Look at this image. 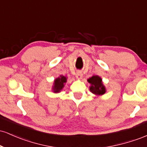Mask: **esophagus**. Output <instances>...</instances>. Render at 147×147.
<instances>
[{"instance_id":"esophagus-1","label":"esophagus","mask_w":147,"mask_h":147,"mask_svg":"<svg viewBox=\"0 0 147 147\" xmlns=\"http://www.w3.org/2000/svg\"><path fill=\"white\" fill-rule=\"evenodd\" d=\"M82 77H83V74H82V72L81 71H77V74H76V77H77V79H81L82 78Z\"/></svg>"}]
</instances>
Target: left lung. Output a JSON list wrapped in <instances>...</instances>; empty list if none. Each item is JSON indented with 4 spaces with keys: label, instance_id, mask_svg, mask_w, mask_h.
<instances>
[{
    "label": "left lung",
    "instance_id": "8db88e82",
    "mask_svg": "<svg viewBox=\"0 0 147 147\" xmlns=\"http://www.w3.org/2000/svg\"><path fill=\"white\" fill-rule=\"evenodd\" d=\"M88 82L91 84L90 90L93 94L102 95L105 93L106 89L102 82V79L98 76H92L88 79Z\"/></svg>",
    "mask_w": 147,
    "mask_h": 147
}]
</instances>
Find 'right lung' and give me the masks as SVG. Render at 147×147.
Returning <instances> with one entry per match:
<instances>
[{
	"mask_svg": "<svg viewBox=\"0 0 147 147\" xmlns=\"http://www.w3.org/2000/svg\"><path fill=\"white\" fill-rule=\"evenodd\" d=\"M66 77L64 76H60V77L55 80V84L53 86V90L55 92H58L63 88L64 84L66 82Z\"/></svg>",
	"mask_w": 147,
	"mask_h": 147,
	"instance_id": "obj_1",
	"label": "right lung"
}]
</instances>
